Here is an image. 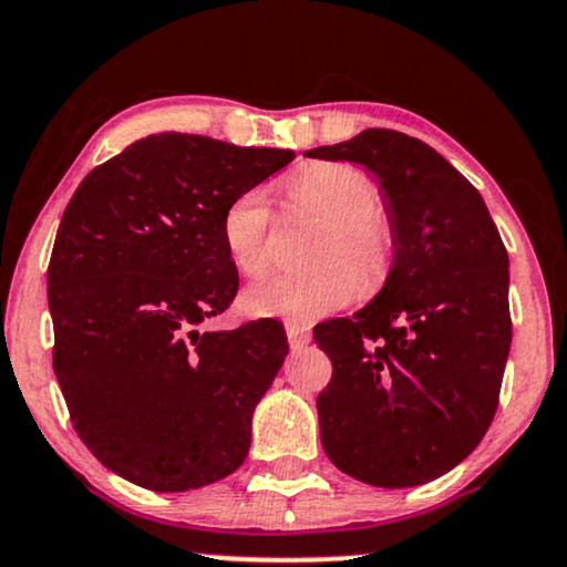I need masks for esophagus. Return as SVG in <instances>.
<instances>
[{"mask_svg": "<svg viewBox=\"0 0 567 567\" xmlns=\"http://www.w3.org/2000/svg\"><path fill=\"white\" fill-rule=\"evenodd\" d=\"M285 332H288V342L292 348H303L311 342V332H308V327L298 324V321H288V324H285Z\"/></svg>", "mask_w": 567, "mask_h": 567, "instance_id": "1", "label": "esophagus"}]
</instances>
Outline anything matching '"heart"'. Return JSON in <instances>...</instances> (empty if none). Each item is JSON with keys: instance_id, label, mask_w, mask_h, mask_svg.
<instances>
[{"instance_id": "obj_1", "label": "heart", "mask_w": 567, "mask_h": 567, "mask_svg": "<svg viewBox=\"0 0 567 567\" xmlns=\"http://www.w3.org/2000/svg\"><path fill=\"white\" fill-rule=\"evenodd\" d=\"M292 206L324 219L308 261L317 267L275 275L243 292L250 317L317 321L348 306L363 288L382 282L392 264V225L379 206L374 177L353 164L311 162L285 183ZM271 209L264 190L240 193L221 217V240L243 275L259 277L271 264Z\"/></svg>"}]
</instances>
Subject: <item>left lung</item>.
I'll return each mask as SVG.
<instances>
[{"label": "left lung", "mask_w": 567, "mask_h": 567, "mask_svg": "<svg viewBox=\"0 0 567 567\" xmlns=\"http://www.w3.org/2000/svg\"><path fill=\"white\" fill-rule=\"evenodd\" d=\"M306 156L374 172L392 225L379 296L313 329L332 361L321 444L371 486L426 484L474 453L511 353L507 250L474 185L424 141L384 127Z\"/></svg>", "instance_id": "1"}]
</instances>
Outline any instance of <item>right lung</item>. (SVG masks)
Listing matches in <instances>:
<instances>
[{
	"label": "right lung",
	"instance_id": "add662e5",
	"mask_svg": "<svg viewBox=\"0 0 567 567\" xmlns=\"http://www.w3.org/2000/svg\"><path fill=\"white\" fill-rule=\"evenodd\" d=\"M292 156L148 135L91 169L62 214L47 271L56 382L85 447L143 489H198L246 461L288 337L275 319L200 324L238 292L227 206Z\"/></svg>",
	"mask_w": 567,
	"mask_h": 567
}]
</instances>
